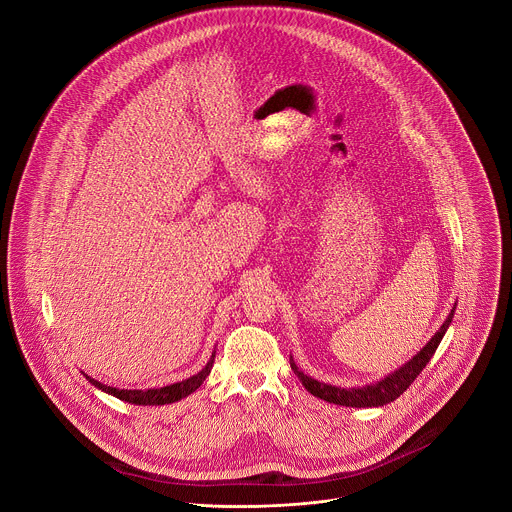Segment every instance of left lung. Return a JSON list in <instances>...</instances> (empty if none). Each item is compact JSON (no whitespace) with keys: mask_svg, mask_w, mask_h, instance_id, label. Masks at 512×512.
<instances>
[{"mask_svg":"<svg viewBox=\"0 0 512 512\" xmlns=\"http://www.w3.org/2000/svg\"><path fill=\"white\" fill-rule=\"evenodd\" d=\"M454 312H456V304H454L452 312L448 314V318L444 320V324L440 326V330H437L429 338V342L417 354H413L405 364H401V367L395 369L393 373H389L383 379H379L375 383H369V385L336 387V385L322 383V381L306 375L298 367L294 356H291V354H289V364H291V369H294V373L298 375V379L302 381V385L318 399H324L328 403L342 405V407H381V405H387V403L395 401L399 395H403L409 389V385L417 379V375L425 369V364L429 362V358L433 356L437 346H440L442 338L446 336V332L452 324Z\"/></svg>","mask_w":512,"mask_h":512,"instance_id":"obj_1","label":"left lung"}]
</instances>
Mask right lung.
Returning a JSON list of instances; mask_svg holds the SVG:
<instances>
[{"mask_svg":"<svg viewBox=\"0 0 512 512\" xmlns=\"http://www.w3.org/2000/svg\"><path fill=\"white\" fill-rule=\"evenodd\" d=\"M214 354L216 350H212V356L210 360L204 364V369L180 383H174V385H166V387H158V389H117V387H107L91 377H87V381L97 387L99 391L107 393V395H113L125 403H131V405H168V403H176L184 397H188L190 393H194L204 381L206 377L210 375L212 371V364H214Z\"/></svg>","mask_w":512,"mask_h":512,"instance_id":"right-lung-1","label":"right lung"}]
</instances>
